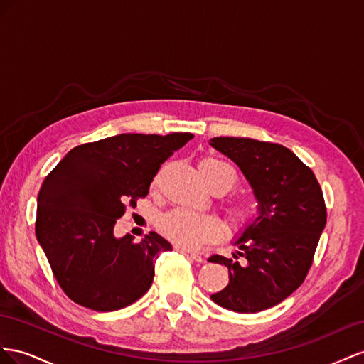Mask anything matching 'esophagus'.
<instances>
[{
    "label": "esophagus",
    "instance_id": "esophagus-1",
    "mask_svg": "<svg viewBox=\"0 0 364 364\" xmlns=\"http://www.w3.org/2000/svg\"><path fill=\"white\" fill-rule=\"evenodd\" d=\"M175 250L183 253V255H186V256L191 257V259H193V261H196V262H203V257H201L198 253H193V252L186 250V248H183V247H175Z\"/></svg>",
    "mask_w": 364,
    "mask_h": 364
}]
</instances>
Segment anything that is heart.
Instances as JSON below:
<instances>
[{
	"instance_id": "heart-1",
	"label": "heart",
	"mask_w": 364,
	"mask_h": 364,
	"mask_svg": "<svg viewBox=\"0 0 364 364\" xmlns=\"http://www.w3.org/2000/svg\"><path fill=\"white\" fill-rule=\"evenodd\" d=\"M198 171L207 184L223 181L225 189H230L236 183L235 169L218 159H203L198 163ZM228 215L235 225H242L250 220L252 209L245 203H235L228 207ZM159 227L168 240L183 248H198L205 242L220 240L223 235V225L216 216L186 209H175L163 215Z\"/></svg>"
}]
</instances>
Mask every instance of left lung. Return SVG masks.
I'll list each match as a JSON object with an SVG mask.
<instances>
[{
  "label": "left lung",
  "mask_w": 364,
  "mask_h": 364,
  "mask_svg": "<svg viewBox=\"0 0 364 364\" xmlns=\"http://www.w3.org/2000/svg\"><path fill=\"white\" fill-rule=\"evenodd\" d=\"M210 146L244 173L257 201V215L241 228L235 245L241 265L220 255L228 284L210 296L235 313H259L282 302L302 285L313 264L326 207L320 184L306 164L282 144L240 137H213Z\"/></svg>",
  "instance_id": "8db88e82"
}]
</instances>
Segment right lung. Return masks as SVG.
<instances>
[{
  "label": "right lung",
  "mask_w": 364,
  "mask_h": 364,
  "mask_svg": "<svg viewBox=\"0 0 364 364\" xmlns=\"http://www.w3.org/2000/svg\"><path fill=\"white\" fill-rule=\"evenodd\" d=\"M191 132L119 134L73 148L38 193L36 237L64 293L82 306L116 311L151 288L154 262L172 245L151 232L136 244L114 225L144 198L161 163Z\"/></svg>",
  "instance_id": "add662e5"
}]
</instances>
